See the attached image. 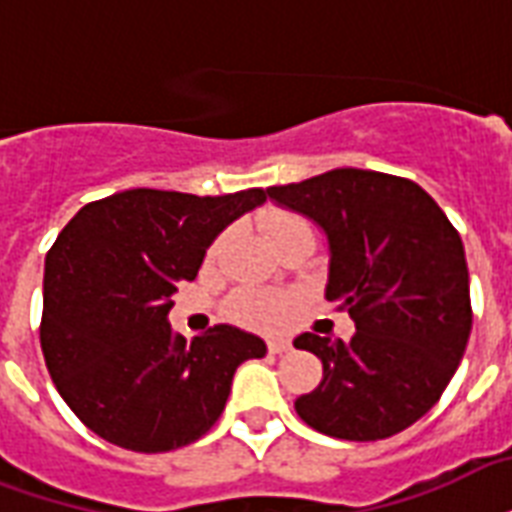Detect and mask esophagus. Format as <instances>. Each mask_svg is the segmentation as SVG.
I'll list each match as a JSON object with an SVG mask.
<instances>
[{
	"instance_id": "esophagus-1",
	"label": "esophagus",
	"mask_w": 512,
	"mask_h": 512,
	"mask_svg": "<svg viewBox=\"0 0 512 512\" xmlns=\"http://www.w3.org/2000/svg\"><path fill=\"white\" fill-rule=\"evenodd\" d=\"M292 343L290 341H282V338H276V341H268V351L271 354H284V351H290Z\"/></svg>"
}]
</instances>
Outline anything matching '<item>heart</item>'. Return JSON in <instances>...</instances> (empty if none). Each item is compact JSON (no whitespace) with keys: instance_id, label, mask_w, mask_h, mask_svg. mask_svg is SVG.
I'll return each mask as SVG.
<instances>
[{"instance_id":"1","label":"heart","mask_w":512,"mask_h":512,"mask_svg":"<svg viewBox=\"0 0 512 512\" xmlns=\"http://www.w3.org/2000/svg\"><path fill=\"white\" fill-rule=\"evenodd\" d=\"M295 228H308V222L303 217H298V214L287 212L273 214L271 220H268L271 239ZM290 308V295L273 290H241L228 303L230 317L236 319L239 325L255 327V330H276V327H282L287 322V317H290Z\"/></svg>"}]
</instances>
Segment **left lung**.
I'll use <instances>...</instances> for the list:
<instances>
[{
	"instance_id": "obj_1",
	"label": "left lung",
	"mask_w": 512,
	"mask_h": 512,
	"mask_svg": "<svg viewBox=\"0 0 512 512\" xmlns=\"http://www.w3.org/2000/svg\"><path fill=\"white\" fill-rule=\"evenodd\" d=\"M268 198L325 230V295L357 327L351 341L295 338L322 360V381L295 411L330 438L403 432L446 392L473 330L459 233L416 182L381 171L333 169L268 187Z\"/></svg>"
}]
</instances>
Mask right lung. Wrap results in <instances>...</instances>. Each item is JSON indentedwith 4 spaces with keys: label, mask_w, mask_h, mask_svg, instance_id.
<instances>
[{
    "label": "right lung",
    "mask_w": 512,
    "mask_h": 512,
    "mask_svg": "<svg viewBox=\"0 0 512 512\" xmlns=\"http://www.w3.org/2000/svg\"><path fill=\"white\" fill-rule=\"evenodd\" d=\"M263 187L190 195L136 187L83 206L45 257L39 343L58 395L112 446L161 454L214 427L233 373L265 343L214 325L185 341L169 311L225 225Z\"/></svg>",
    "instance_id": "right-lung-1"
}]
</instances>
